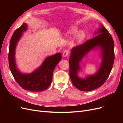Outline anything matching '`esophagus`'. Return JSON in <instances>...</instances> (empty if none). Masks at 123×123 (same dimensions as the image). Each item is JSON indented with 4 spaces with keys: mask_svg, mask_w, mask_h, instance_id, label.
I'll return each mask as SVG.
<instances>
[{
    "mask_svg": "<svg viewBox=\"0 0 123 123\" xmlns=\"http://www.w3.org/2000/svg\"><path fill=\"white\" fill-rule=\"evenodd\" d=\"M69 51L68 50L66 49L64 51V52H63V56H64V57H66L69 55Z\"/></svg>",
    "mask_w": 123,
    "mask_h": 123,
    "instance_id": "1",
    "label": "esophagus"
}]
</instances>
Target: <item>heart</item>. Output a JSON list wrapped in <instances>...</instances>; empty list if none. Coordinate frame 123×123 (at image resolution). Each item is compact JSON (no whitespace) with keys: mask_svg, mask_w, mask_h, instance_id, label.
<instances>
[{"mask_svg":"<svg viewBox=\"0 0 123 123\" xmlns=\"http://www.w3.org/2000/svg\"><path fill=\"white\" fill-rule=\"evenodd\" d=\"M73 32H76V29H73ZM85 37V33L84 31H81L78 32L76 35V38L77 41L80 42L81 40H83Z\"/></svg>","mask_w":123,"mask_h":123,"instance_id":"1","label":"heart"}]
</instances>
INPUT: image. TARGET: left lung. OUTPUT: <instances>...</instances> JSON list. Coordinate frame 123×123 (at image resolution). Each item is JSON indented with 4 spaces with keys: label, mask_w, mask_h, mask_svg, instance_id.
I'll return each mask as SVG.
<instances>
[{
    "label": "left lung",
    "mask_w": 123,
    "mask_h": 123,
    "mask_svg": "<svg viewBox=\"0 0 123 123\" xmlns=\"http://www.w3.org/2000/svg\"><path fill=\"white\" fill-rule=\"evenodd\" d=\"M101 28L95 33L98 34L87 40L83 44L74 47L69 58V74L73 85L79 90L90 91L98 88L105 83L112 70L114 61V42L108 30L101 24ZM99 34L98 35V34ZM99 46L102 50L103 61L98 72L86 79L78 77L79 62L84 56L91 49Z\"/></svg>",
    "instance_id": "8db88e82"
}]
</instances>
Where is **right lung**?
Wrapping results in <instances>:
<instances>
[{"mask_svg":"<svg viewBox=\"0 0 123 123\" xmlns=\"http://www.w3.org/2000/svg\"><path fill=\"white\" fill-rule=\"evenodd\" d=\"M27 28V24L24 23L15 31L11 38L8 56L9 68L14 79L22 88L36 92L43 91L50 86L54 70L61 60L62 55L58 53L47 57L39 68L31 74L21 73L16 67L15 50L18 40Z\"/></svg>","mask_w":123,"mask_h":123,"instance_id":"add662e5","label":"right lung"}]
</instances>
